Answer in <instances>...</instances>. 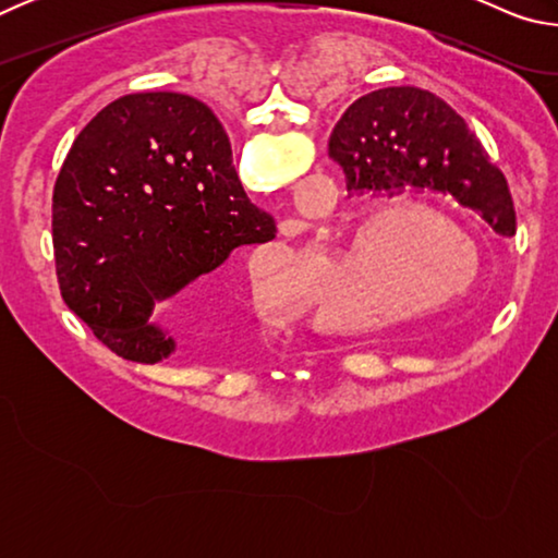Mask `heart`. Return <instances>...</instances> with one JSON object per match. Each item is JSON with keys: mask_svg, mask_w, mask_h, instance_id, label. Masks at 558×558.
<instances>
[{"mask_svg": "<svg viewBox=\"0 0 558 558\" xmlns=\"http://www.w3.org/2000/svg\"><path fill=\"white\" fill-rule=\"evenodd\" d=\"M421 234L434 242H458L466 251L429 250L416 264V290L405 291L400 288L398 276L410 245ZM332 260L374 272L376 300L366 313L372 319H409L433 307L456 305L477 288L483 272L477 245L456 226H450L446 216L418 204L386 206L362 216L347 231L342 248L332 253ZM251 290L253 300L268 313L295 315L302 305L298 292L290 288V280L278 270H253Z\"/></svg>", "mask_w": 558, "mask_h": 558, "instance_id": "1", "label": "heart"}]
</instances>
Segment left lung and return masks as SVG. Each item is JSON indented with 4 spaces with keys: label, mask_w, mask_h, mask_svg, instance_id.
I'll return each mask as SVG.
<instances>
[{
    "label": "left lung",
    "mask_w": 558,
    "mask_h": 558,
    "mask_svg": "<svg viewBox=\"0 0 558 558\" xmlns=\"http://www.w3.org/2000/svg\"><path fill=\"white\" fill-rule=\"evenodd\" d=\"M349 192L399 194L405 186L450 194L497 233H517L505 174L475 132L430 90L391 86L354 100L329 137Z\"/></svg>",
    "instance_id": "left-lung-1"
}]
</instances>
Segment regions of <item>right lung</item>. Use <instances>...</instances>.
I'll use <instances>...</instances> for the list:
<instances>
[{
    "label": "right lung",
    "mask_w": 558,
    "mask_h": 558,
    "mask_svg": "<svg viewBox=\"0 0 558 558\" xmlns=\"http://www.w3.org/2000/svg\"><path fill=\"white\" fill-rule=\"evenodd\" d=\"M61 298L110 352L157 364L174 339L149 323L155 302L209 276L239 245L276 239L245 196L231 143L202 100L132 93L73 140L53 189Z\"/></svg>",
    "instance_id": "add662e5"
}]
</instances>
